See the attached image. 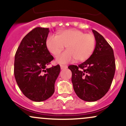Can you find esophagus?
Segmentation results:
<instances>
[{
  "label": "esophagus",
  "mask_w": 126,
  "mask_h": 126,
  "mask_svg": "<svg viewBox=\"0 0 126 126\" xmlns=\"http://www.w3.org/2000/svg\"><path fill=\"white\" fill-rule=\"evenodd\" d=\"M67 66L66 65H63V64H62V65H60V68L61 69L63 70V69H64L67 68Z\"/></svg>",
  "instance_id": "obj_1"
}]
</instances>
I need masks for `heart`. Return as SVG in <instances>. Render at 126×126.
Returning <instances> with one entry per match:
<instances>
[{
	"mask_svg": "<svg viewBox=\"0 0 126 126\" xmlns=\"http://www.w3.org/2000/svg\"><path fill=\"white\" fill-rule=\"evenodd\" d=\"M96 45L93 34L77 29L63 30L57 36L49 34L46 40L47 48L54 55L59 54L67 46V51L56 56V62L61 64L68 63L75 59L79 62L87 60L93 54Z\"/></svg>",
	"mask_w": 126,
	"mask_h": 126,
	"instance_id": "obj_1",
	"label": "heart"
}]
</instances>
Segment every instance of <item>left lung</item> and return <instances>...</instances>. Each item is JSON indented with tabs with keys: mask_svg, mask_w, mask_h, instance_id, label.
<instances>
[{
	"mask_svg": "<svg viewBox=\"0 0 126 126\" xmlns=\"http://www.w3.org/2000/svg\"><path fill=\"white\" fill-rule=\"evenodd\" d=\"M96 48L92 56L78 66L70 65L72 82L79 97L84 101L101 99L110 88L115 71L114 51L105 38L92 30Z\"/></svg>",
	"mask_w": 126,
	"mask_h": 126,
	"instance_id": "8db88e82",
	"label": "left lung"
}]
</instances>
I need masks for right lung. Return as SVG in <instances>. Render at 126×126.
<instances>
[{"label":"right lung","mask_w":126,"mask_h":126,"mask_svg":"<svg viewBox=\"0 0 126 126\" xmlns=\"http://www.w3.org/2000/svg\"><path fill=\"white\" fill-rule=\"evenodd\" d=\"M49 29L36 27L22 39L15 55L14 76L25 96L34 102L47 100L54 93L60 72L58 65L46 68L54 57L46 46Z\"/></svg>","instance_id":"add662e5"}]
</instances>
